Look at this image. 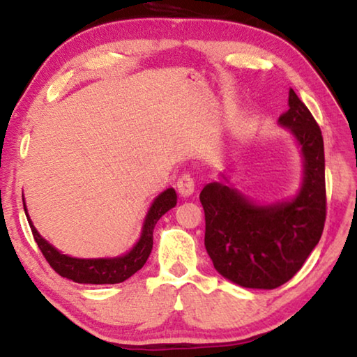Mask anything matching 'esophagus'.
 I'll use <instances>...</instances> for the list:
<instances>
[{"mask_svg":"<svg viewBox=\"0 0 357 357\" xmlns=\"http://www.w3.org/2000/svg\"><path fill=\"white\" fill-rule=\"evenodd\" d=\"M176 187H178V192L181 197L188 198L195 192V181L190 174H183V176L178 179Z\"/></svg>","mask_w":357,"mask_h":357,"instance_id":"34e87169","label":"esophagus"}]
</instances>
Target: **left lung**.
Segmentation results:
<instances>
[{
  "mask_svg": "<svg viewBox=\"0 0 357 357\" xmlns=\"http://www.w3.org/2000/svg\"><path fill=\"white\" fill-rule=\"evenodd\" d=\"M289 109L278 119L300 149L302 184L292 198L260 202L240 192L230 176L199 195L206 215L204 244L215 269L252 289H275L291 280L322 236L326 215L324 137L310 109L289 89Z\"/></svg>",
  "mask_w": 357,
  "mask_h": 357,
  "instance_id": "8db88e82",
  "label": "left lung"
}]
</instances>
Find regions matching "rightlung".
<instances>
[{"mask_svg": "<svg viewBox=\"0 0 357 357\" xmlns=\"http://www.w3.org/2000/svg\"><path fill=\"white\" fill-rule=\"evenodd\" d=\"M176 192L174 188H167L162 193L153 199L151 206L144 218V225L141 230V236L136 241L128 252L119 257H105V258H77L60 252L57 248H54L51 243L46 241L43 236L35 229L33 222L27 213V207L23 198L24 212L29 221L32 235L37 241L38 248L43 252L47 263L51 264L52 269L61 277L69 278L75 283L85 284H114L122 283L130 278L132 274L141 269L146 258L150 257L153 249V230H155L156 222L162 215L176 206Z\"/></svg>", "mask_w": 357, "mask_h": 357, "instance_id": "add662e5", "label": "right lung"}]
</instances>
